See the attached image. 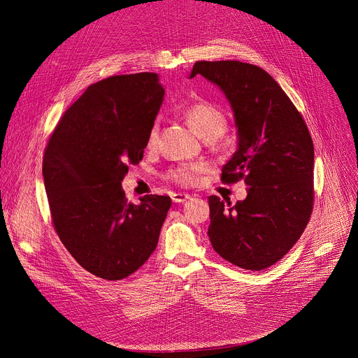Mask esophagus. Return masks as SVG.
<instances>
[{
  "instance_id": "1",
  "label": "esophagus",
  "mask_w": 358,
  "mask_h": 358,
  "mask_svg": "<svg viewBox=\"0 0 358 358\" xmlns=\"http://www.w3.org/2000/svg\"><path fill=\"white\" fill-rule=\"evenodd\" d=\"M171 199H173L174 203H184L185 200L190 199V196L185 194V193H173Z\"/></svg>"
}]
</instances>
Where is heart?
Returning <instances> with one entry per match:
<instances>
[{"mask_svg":"<svg viewBox=\"0 0 358 358\" xmlns=\"http://www.w3.org/2000/svg\"><path fill=\"white\" fill-rule=\"evenodd\" d=\"M181 117L185 120L199 136L206 141H215L224 134L228 127V116L219 106L209 101H197L187 104L180 110ZM159 136V123L154 122L150 126L146 146L152 149ZM203 164H178L168 169L166 178L180 185H193L197 182L199 176L204 171Z\"/></svg>","mask_w":358,"mask_h":358,"instance_id":"heart-1","label":"heart"}]
</instances>
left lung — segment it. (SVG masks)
Returning a JSON list of instances; mask_svg holds the SVG:
<instances>
[{
    "label": "left lung",
    "mask_w": 358,
    "mask_h": 358,
    "mask_svg": "<svg viewBox=\"0 0 358 358\" xmlns=\"http://www.w3.org/2000/svg\"><path fill=\"white\" fill-rule=\"evenodd\" d=\"M197 73L227 96L238 127V149L222 182L250 187L235 206L209 197L213 250L252 271L274 266L303 234L313 209V142L287 94L268 72L239 61L196 62Z\"/></svg>",
    "instance_id": "obj_1"
}]
</instances>
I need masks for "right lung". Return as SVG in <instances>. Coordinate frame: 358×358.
<instances>
[{"mask_svg": "<svg viewBox=\"0 0 358 358\" xmlns=\"http://www.w3.org/2000/svg\"><path fill=\"white\" fill-rule=\"evenodd\" d=\"M154 72L115 75L90 85L55 127L43 154L53 228L88 273L134 274L157 248L171 208L168 196L127 203L122 181L143 158L164 100Z\"/></svg>", "mask_w": 358, "mask_h": 358, "instance_id": "1", "label": "right lung"}]
</instances>
